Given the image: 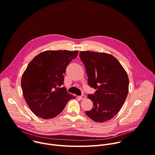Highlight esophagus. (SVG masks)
<instances>
[{
  "mask_svg": "<svg viewBox=\"0 0 155 155\" xmlns=\"http://www.w3.org/2000/svg\"><path fill=\"white\" fill-rule=\"evenodd\" d=\"M79 97L81 99H84L86 98V96L84 95H81L80 96H79Z\"/></svg>",
  "mask_w": 155,
  "mask_h": 155,
  "instance_id": "esophagus-1",
  "label": "esophagus"
}]
</instances>
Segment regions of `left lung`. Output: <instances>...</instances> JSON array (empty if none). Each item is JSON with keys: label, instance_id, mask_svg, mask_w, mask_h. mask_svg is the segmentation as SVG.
<instances>
[{"label": "left lung", "instance_id": "obj_1", "mask_svg": "<svg viewBox=\"0 0 155 155\" xmlns=\"http://www.w3.org/2000/svg\"><path fill=\"white\" fill-rule=\"evenodd\" d=\"M80 57L87 75L88 84L96 90L87 97L93 103L86 115L96 122L113 118L120 110L129 92L127 74L112 55L90 51H81Z\"/></svg>", "mask_w": 155, "mask_h": 155}]
</instances>
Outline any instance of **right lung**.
I'll return each mask as SVG.
<instances>
[{
    "mask_svg": "<svg viewBox=\"0 0 155 155\" xmlns=\"http://www.w3.org/2000/svg\"><path fill=\"white\" fill-rule=\"evenodd\" d=\"M78 51L47 50L37 55L28 64L21 78L25 99L31 111L43 119L58 115L68 101L74 99L63 84L67 66Z\"/></svg>",
    "mask_w": 155,
    "mask_h": 155,
    "instance_id": "add662e5",
    "label": "right lung"
}]
</instances>
